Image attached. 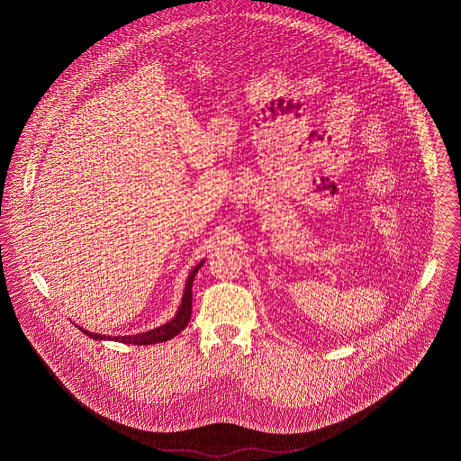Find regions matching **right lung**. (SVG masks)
<instances>
[{
	"instance_id": "add662e5",
	"label": "right lung",
	"mask_w": 461,
	"mask_h": 461,
	"mask_svg": "<svg viewBox=\"0 0 461 461\" xmlns=\"http://www.w3.org/2000/svg\"><path fill=\"white\" fill-rule=\"evenodd\" d=\"M202 263H198L188 275V280L185 284V292H183V299H181V306L177 309L175 318L171 321H167L166 325L158 327V329L150 330V331H145V333H136V335H119V337H112V335H100V333H93L88 330L81 329L83 333H86L89 339H95V340H115V342H122V344H132V346H150V344H158V342H166V340H171L173 337H176L181 330L186 329L188 321H190V316H192V285H194V280H195V275L198 273V269L202 267Z\"/></svg>"
}]
</instances>
